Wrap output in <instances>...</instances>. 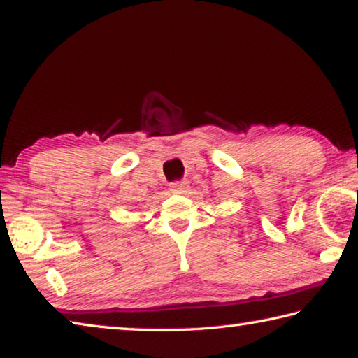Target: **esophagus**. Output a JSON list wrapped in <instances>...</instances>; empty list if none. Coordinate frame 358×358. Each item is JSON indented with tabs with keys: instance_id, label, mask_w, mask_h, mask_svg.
<instances>
[{
	"instance_id": "esophagus-1",
	"label": "esophagus",
	"mask_w": 358,
	"mask_h": 358,
	"mask_svg": "<svg viewBox=\"0 0 358 358\" xmlns=\"http://www.w3.org/2000/svg\"><path fill=\"white\" fill-rule=\"evenodd\" d=\"M186 187H187V181H175V183H171V191L173 194L183 192Z\"/></svg>"
}]
</instances>
